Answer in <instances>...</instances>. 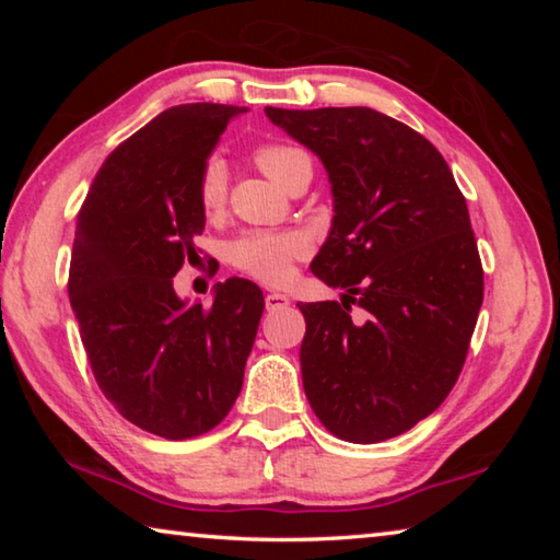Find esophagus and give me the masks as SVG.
<instances>
[{
    "mask_svg": "<svg viewBox=\"0 0 560 560\" xmlns=\"http://www.w3.org/2000/svg\"><path fill=\"white\" fill-rule=\"evenodd\" d=\"M264 303H267V311H279V308H287L289 303H291V299L287 296V293L271 291V293H267V299H264Z\"/></svg>",
    "mask_w": 560,
    "mask_h": 560,
    "instance_id": "34e87169",
    "label": "esophagus"
}]
</instances>
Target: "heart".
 I'll list each match as a JSON object with an SVG mask.
<instances>
[{
	"instance_id": "obj_1",
	"label": "heart",
	"mask_w": 560,
	"mask_h": 560,
	"mask_svg": "<svg viewBox=\"0 0 560 560\" xmlns=\"http://www.w3.org/2000/svg\"><path fill=\"white\" fill-rule=\"evenodd\" d=\"M254 163L279 187L299 167H311V158L301 148L267 143L254 150ZM226 200V170L220 160H207L197 177V202L205 214H217ZM306 240L296 232H249L232 244V264L264 283L289 281L293 261L306 254Z\"/></svg>"
}]
</instances>
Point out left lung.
<instances>
[{"label": "left lung", "mask_w": 560, "mask_h": 560, "mask_svg": "<svg viewBox=\"0 0 560 560\" xmlns=\"http://www.w3.org/2000/svg\"><path fill=\"white\" fill-rule=\"evenodd\" d=\"M267 116L314 150L334 192L311 271L346 293L299 303L303 390L338 440L397 438L444 402L477 326L485 271L467 200L440 150L385 113L269 106Z\"/></svg>", "instance_id": "8db88e82"}]
</instances>
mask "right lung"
<instances>
[{"label":"right lung","instance_id":"obj_1","mask_svg":"<svg viewBox=\"0 0 560 560\" xmlns=\"http://www.w3.org/2000/svg\"><path fill=\"white\" fill-rule=\"evenodd\" d=\"M246 108L185 103L160 113L101 165L75 222L69 299L106 400L165 440L220 424L242 390L264 296L226 279L212 306L173 289L205 230L197 177Z\"/></svg>","mask_w":560,"mask_h":560}]
</instances>
